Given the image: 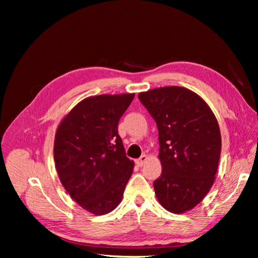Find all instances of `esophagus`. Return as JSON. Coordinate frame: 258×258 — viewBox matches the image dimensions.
I'll use <instances>...</instances> for the list:
<instances>
[{"instance_id":"34e87169","label":"esophagus","mask_w":258,"mask_h":258,"mask_svg":"<svg viewBox=\"0 0 258 258\" xmlns=\"http://www.w3.org/2000/svg\"><path fill=\"white\" fill-rule=\"evenodd\" d=\"M146 161H147V156L146 155H142L140 158H138V160L135 161V163H136V165L138 166H143L144 164L146 163Z\"/></svg>"}]
</instances>
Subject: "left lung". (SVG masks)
I'll list each match as a JSON object with an SVG mask.
<instances>
[{"label": "left lung", "mask_w": 258, "mask_h": 258, "mask_svg": "<svg viewBox=\"0 0 258 258\" xmlns=\"http://www.w3.org/2000/svg\"><path fill=\"white\" fill-rule=\"evenodd\" d=\"M139 98L158 130L157 200L168 212L185 213L204 199L215 180L222 147L217 119L206 102L185 87H158L140 93Z\"/></svg>", "instance_id": "left-lung-1"}]
</instances>
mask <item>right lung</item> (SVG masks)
Masks as SVG:
<instances>
[{
	"label": "right lung",
	"instance_id": "obj_1",
	"mask_svg": "<svg viewBox=\"0 0 258 258\" xmlns=\"http://www.w3.org/2000/svg\"><path fill=\"white\" fill-rule=\"evenodd\" d=\"M135 94H102L81 101L59 123L54 161L64 188L95 215L116 207L134 162L126 156L117 125Z\"/></svg>",
	"mask_w": 258,
	"mask_h": 258
}]
</instances>
